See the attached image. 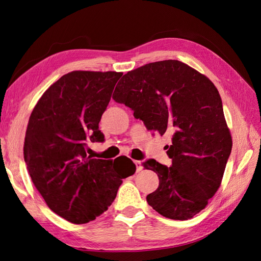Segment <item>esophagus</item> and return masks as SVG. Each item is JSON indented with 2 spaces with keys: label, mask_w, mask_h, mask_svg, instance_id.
Listing matches in <instances>:
<instances>
[{
  "label": "esophagus",
  "mask_w": 261,
  "mask_h": 261,
  "mask_svg": "<svg viewBox=\"0 0 261 261\" xmlns=\"http://www.w3.org/2000/svg\"><path fill=\"white\" fill-rule=\"evenodd\" d=\"M135 164H136V167H137V173H139V171H141V170H142L141 162H139V160H136Z\"/></svg>",
  "instance_id": "esophagus-1"
}]
</instances>
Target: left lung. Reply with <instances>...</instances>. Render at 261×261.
Returning <instances> with one entry per match:
<instances>
[{
  "label": "left lung",
  "mask_w": 261,
  "mask_h": 261,
  "mask_svg": "<svg viewBox=\"0 0 261 261\" xmlns=\"http://www.w3.org/2000/svg\"><path fill=\"white\" fill-rule=\"evenodd\" d=\"M113 99L160 136L171 137V166L143 163L158 175L159 186L147 202L171 220H188L218 191L232 149L222 99L214 84L178 60L150 63L127 71Z\"/></svg>",
  "instance_id": "obj_1"
}]
</instances>
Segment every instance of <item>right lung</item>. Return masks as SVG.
Wrapping results in <instances>:
<instances>
[{
	"mask_svg": "<svg viewBox=\"0 0 261 261\" xmlns=\"http://www.w3.org/2000/svg\"><path fill=\"white\" fill-rule=\"evenodd\" d=\"M122 73L66 74L43 93L30 115L23 154L37 191L53 212L75 224L104 213L122 180L135 174L130 158L87 156V142H103L98 129Z\"/></svg>",
	"mask_w": 261,
	"mask_h": 261,
	"instance_id": "obj_1",
	"label": "right lung"
}]
</instances>
